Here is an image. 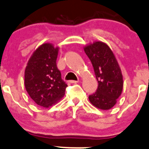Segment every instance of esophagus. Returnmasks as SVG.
I'll use <instances>...</instances> for the list:
<instances>
[{
    "mask_svg": "<svg viewBox=\"0 0 149 149\" xmlns=\"http://www.w3.org/2000/svg\"><path fill=\"white\" fill-rule=\"evenodd\" d=\"M78 82H79V81H73V80L70 81V83H71V84H77Z\"/></svg>",
    "mask_w": 149,
    "mask_h": 149,
    "instance_id": "1",
    "label": "esophagus"
}]
</instances>
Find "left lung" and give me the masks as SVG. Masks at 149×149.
I'll return each instance as SVG.
<instances>
[{
    "label": "left lung",
    "mask_w": 149,
    "mask_h": 149,
    "mask_svg": "<svg viewBox=\"0 0 149 149\" xmlns=\"http://www.w3.org/2000/svg\"><path fill=\"white\" fill-rule=\"evenodd\" d=\"M84 51L93 65L98 83L96 92L89 96V101L98 109H110L116 104L123 87L118 60L107 44L101 41L86 45Z\"/></svg>",
    "instance_id": "obj_1"
}]
</instances>
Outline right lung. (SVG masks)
I'll use <instances>...</instances> for the list:
<instances>
[{
	"instance_id": "obj_1",
	"label": "right lung",
	"mask_w": 149,
	"mask_h": 149,
	"mask_svg": "<svg viewBox=\"0 0 149 149\" xmlns=\"http://www.w3.org/2000/svg\"><path fill=\"white\" fill-rule=\"evenodd\" d=\"M59 47L51 43L40 45L25 69V87L31 98L39 106L48 108L59 102L68 87L56 67Z\"/></svg>"
}]
</instances>
